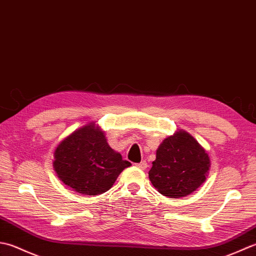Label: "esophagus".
Returning <instances> with one entry per match:
<instances>
[{
  "instance_id": "esophagus-1",
  "label": "esophagus",
  "mask_w": 256,
  "mask_h": 256,
  "mask_svg": "<svg viewBox=\"0 0 256 256\" xmlns=\"http://www.w3.org/2000/svg\"><path fill=\"white\" fill-rule=\"evenodd\" d=\"M136 166H138L139 169L144 170V169H147L148 164H147V162H146V161H142V162H140V164H136Z\"/></svg>"
}]
</instances>
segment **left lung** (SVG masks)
Wrapping results in <instances>:
<instances>
[{
	"label": "left lung",
	"instance_id": "left-lung-1",
	"mask_svg": "<svg viewBox=\"0 0 256 256\" xmlns=\"http://www.w3.org/2000/svg\"><path fill=\"white\" fill-rule=\"evenodd\" d=\"M208 168L210 158L204 149L179 130L159 146L149 179L161 194L174 199L196 191L206 181Z\"/></svg>",
	"mask_w": 256,
	"mask_h": 256
}]
</instances>
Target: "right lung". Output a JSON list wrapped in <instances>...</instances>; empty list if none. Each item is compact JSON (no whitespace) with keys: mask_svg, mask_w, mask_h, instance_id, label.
Masks as SVG:
<instances>
[{"mask_svg":"<svg viewBox=\"0 0 256 256\" xmlns=\"http://www.w3.org/2000/svg\"><path fill=\"white\" fill-rule=\"evenodd\" d=\"M54 156L58 178L72 190L88 196L108 191L120 172L132 166L109 147L104 132L94 124L78 129L62 140Z\"/></svg>","mask_w":256,"mask_h":256,"instance_id":"add662e5","label":"right lung"}]
</instances>
